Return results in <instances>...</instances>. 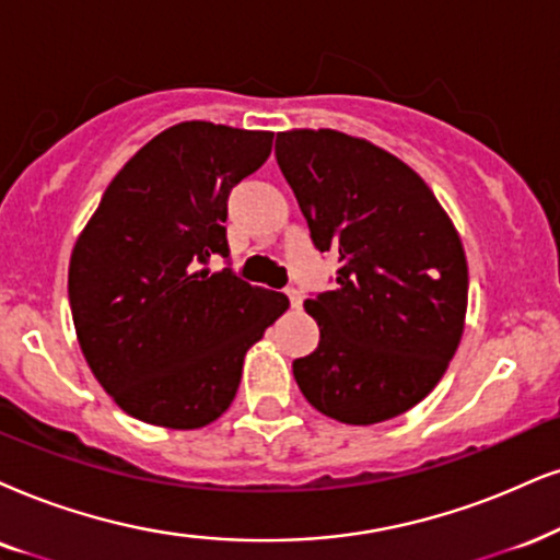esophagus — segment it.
<instances>
[{
	"label": "esophagus",
	"instance_id": "obj_1",
	"mask_svg": "<svg viewBox=\"0 0 560 560\" xmlns=\"http://www.w3.org/2000/svg\"><path fill=\"white\" fill-rule=\"evenodd\" d=\"M287 296H289V304H292V307H300V304H302V292H300V289L289 287L287 289Z\"/></svg>",
	"mask_w": 560,
	"mask_h": 560
}]
</instances>
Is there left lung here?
Segmentation results:
<instances>
[{"label": "left lung", "mask_w": 560, "mask_h": 560, "mask_svg": "<svg viewBox=\"0 0 560 560\" xmlns=\"http://www.w3.org/2000/svg\"><path fill=\"white\" fill-rule=\"evenodd\" d=\"M276 162L336 287L304 300L320 343L292 370L310 406L370 427L447 372L465 328L468 260L436 196L395 154L332 129L276 133Z\"/></svg>", "instance_id": "1"}]
</instances>
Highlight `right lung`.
Instances as JSON below:
<instances>
[{
	"instance_id": "right-lung-1",
	"label": "right lung",
	"mask_w": 560,
	"mask_h": 560,
	"mask_svg": "<svg viewBox=\"0 0 560 560\" xmlns=\"http://www.w3.org/2000/svg\"><path fill=\"white\" fill-rule=\"evenodd\" d=\"M271 131L209 121L170 126L105 188L69 260L80 349L133 419L201 429L235 400L243 359L289 307L237 279L228 198L271 154Z\"/></svg>"
}]
</instances>
